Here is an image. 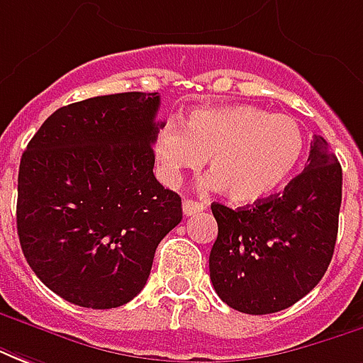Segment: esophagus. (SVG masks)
Here are the masks:
<instances>
[{
    "mask_svg": "<svg viewBox=\"0 0 363 363\" xmlns=\"http://www.w3.org/2000/svg\"><path fill=\"white\" fill-rule=\"evenodd\" d=\"M182 207H184V215H186V217H194V215H197V213H201V211L205 209L203 203L194 201V199H184Z\"/></svg>",
    "mask_w": 363,
    "mask_h": 363,
    "instance_id": "1",
    "label": "esophagus"
}]
</instances>
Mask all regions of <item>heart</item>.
Instances as JSON below:
<instances>
[{
    "mask_svg": "<svg viewBox=\"0 0 363 363\" xmlns=\"http://www.w3.org/2000/svg\"><path fill=\"white\" fill-rule=\"evenodd\" d=\"M154 152L168 184H177L209 158L207 186L248 205L287 182L305 152V133L297 119L256 105L199 107L182 127L166 123L154 138Z\"/></svg>",
    "mask_w": 363,
    "mask_h": 363,
    "instance_id": "obj_1",
    "label": "heart"
}]
</instances>
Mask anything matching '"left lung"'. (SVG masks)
Segmentation results:
<instances>
[{"label":"left lung","instance_id":"1","mask_svg":"<svg viewBox=\"0 0 363 363\" xmlns=\"http://www.w3.org/2000/svg\"><path fill=\"white\" fill-rule=\"evenodd\" d=\"M342 203V168L323 136L311 143L307 166L254 205L213 203L218 235L211 248L213 287L246 315L277 313L303 299L333 259Z\"/></svg>","mask_w":363,"mask_h":363}]
</instances>
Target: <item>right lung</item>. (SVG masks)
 <instances>
[{"mask_svg":"<svg viewBox=\"0 0 363 363\" xmlns=\"http://www.w3.org/2000/svg\"><path fill=\"white\" fill-rule=\"evenodd\" d=\"M160 95H99L54 111L23 152L17 235L30 269L68 303L113 309L143 291L182 197L154 177Z\"/></svg>","mask_w":363,"mask_h":363,"instance_id":"right-lung-1","label":"right lung"}]
</instances>
